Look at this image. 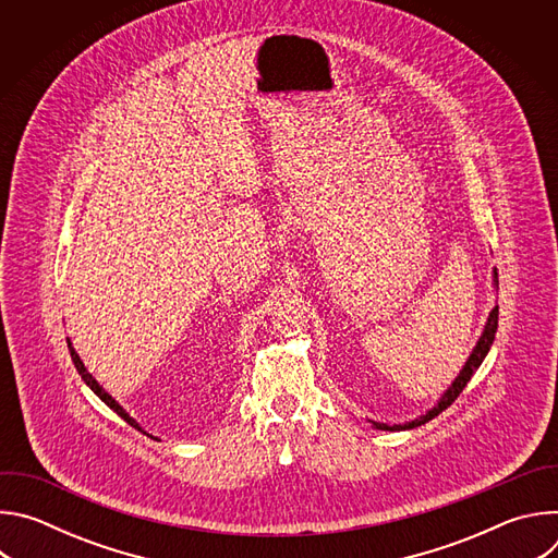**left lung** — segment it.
Listing matches in <instances>:
<instances>
[{
    "mask_svg": "<svg viewBox=\"0 0 558 558\" xmlns=\"http://www.w3.org/2000/svg\"><path fill=\"white\" fill-rule=\"evenodd\" d=\"M495 278H497V274H495ZM495 282L499 284V280H495ZM497 325H499V306L493 308V313H490V317H488V325H486V329H484V336L480 338V342H476V347H474L472 355L468 357L463 371L459 373V377L452 381V386L446 390V395L441 397L439 404H437L433 411H428L424 417H420V420H415V422H409V424H395V426H388V424H373V426L379 428V430H407V428H417V426L430 422L433 417H437L441 411H446V409L457 400L459 392L465 388V384L470 381L472 373L482 366L484 357L488 355V351H490V347H493V342H495Z\"/></svg>",
    "mask_w": 558,
    "mask_h": 558,
    "instance_id": "1",
    "label": "left lung"
}]
</instances>
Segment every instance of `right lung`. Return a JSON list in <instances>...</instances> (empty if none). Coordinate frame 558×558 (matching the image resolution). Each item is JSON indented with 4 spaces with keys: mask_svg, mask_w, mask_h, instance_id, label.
I'll list each match as a JSON object with an SVG mask.
<instances>
[{
    "mask_svg": "<svg viewBox=\"0 0 558 558\" xmlns=\"http://www.w3.org/2000/svg\"><path fill=\"white\" fill-rule=\"evenodd\" d=\"M68 349H70V357H72V362H74V366H76L78 375H82V379H84V381H86V384H88V386H90V388H93V390H95V392L101 397V402H106V404H108V407H110V409H112V411H114V413H117L121 420H125L130 426H134L136 430H141V428H138V424H136V422H134V420H132V417H130V415H128V413H125V411H123V409H121V407H119V404L112 400V397H110V395H108V392H106V390H104V388L97 384V379H95V377H93V375L86 371L84 362L78 360V355L74 353V349H72V344H70V342H68Z\"/></svg>",
    "mask_w": 558,
    "mask_h": 558,
    "instance_id": "right-lung-1",
    "label": "right lung"
}]
</instances>
